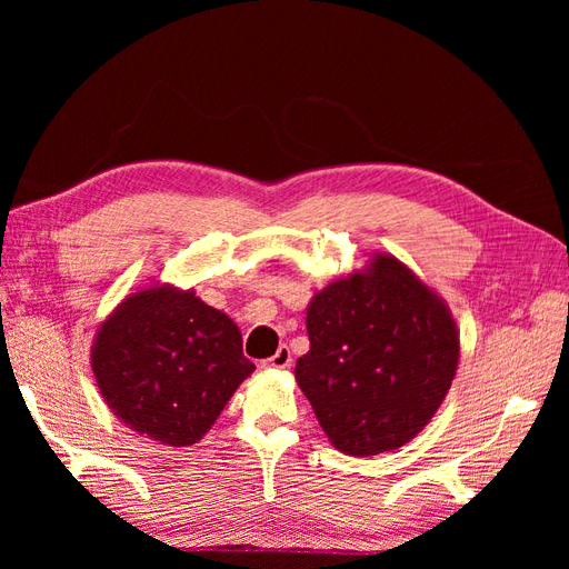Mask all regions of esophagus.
<instances>
[{
	"label": "esophagus",
	"instance_id": "esophagus-1",
	"mask_svg": "<svg viewBox=\"0 0 569 569\" xmlns=\"http://www.w3.org/2000/svg\"><path fill=\"white\" fill-rule=\"evenodd\" d=\"M261 366H263V368H278V370H284V368H289V366H291V353H289V349H287V347H280V349H278V353L270 356V358H266Z\"/></svg>",
	"mask_w": 569,
	"mask_h": 569
}]
</instances>
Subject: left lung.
I'll return each instance as SVG.
<instances>
[{
	"label": "left lung",
	"mask_w": 569,
	"mask_h": 569,
	"mask_svg": "<svg viewBox=\"0 0 569 569\" xmlns=\"http://www.w3.org/2000/svg\"><path fill=\"white\" fill-rule=\"evenodd\" d=\"M295 377L335 449L377 456L416 439L458 370L449 306L391 253L320 289Z\"/></svg>",
	"instance_id": "1"
}]
</instances>
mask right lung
<instances>
[{
    "label": "right lung",
    "mask_w": 569,
    "mask_h": 569,
    "mask_svg": "<svg viewBox=\"0 0 569 569\" xmlns=\"http://www.w3.org/2000/svg\"><path fill=\"white\" fill-rule=\"evenodd\" d=\"M92 372L113 416L166 446L197 443L256 370L242 332L194 289L151 284L99 325Z\"/></svg>",
    "instance_id": "add662e5"
}]
</instances>
